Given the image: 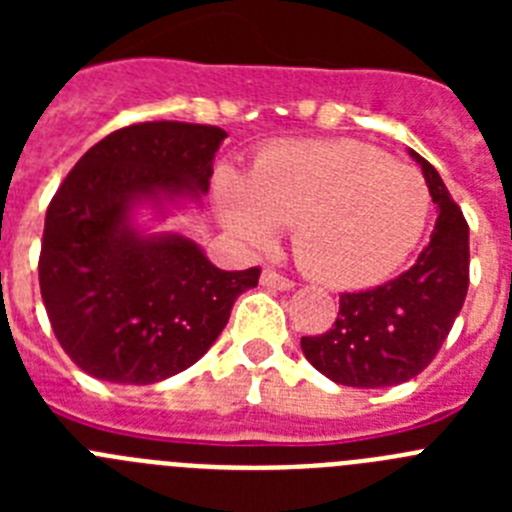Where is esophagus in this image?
Segmentation results:
<instances>
[{
	"instance_id": "esophagus-1",
	"label": "esophagus",
	"mask_w": 512,
	"mask_h": 512,
	"mask_svg": "<svg viewBox=\"0 0 512 512\" xmlns=\"http://www.w3.org/2000/svg\"><path fill=\"white\" fill-rule=\"evenodd\" d=\"M261 284L269 289H279V292H289V289L295 287V282H292V279L282 277V274L274 269H266L264 274H261Z\"/></svg>"
}]
</instances>
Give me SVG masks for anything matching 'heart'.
Listing matches in <instances>:
<instances>
[{
	"mask_svg": "<svg viewBox=\"0 0 512 512\" xmlns=\"http://www.w3.org/2000/svg\"><path fill=\"white\" fill-rule=\"evenodd\" d=\"M217 202L241 241L271 246L292 228L302 271L333 287H366L418 246L431 192L418 169L359 140H292L266 148L243 182L225 176Z\"/></svg>",
	"mask_w": 512,
	"mask_h": 512,
	"instance_id": "obj_1",
	"label": "heart"
}]
</instances>
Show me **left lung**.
<instances>
[{"mask_svg":"<svg viewBox=\"0 0 512 512\" xmlns=\"http://www.w3.org/2000/svg\"><path fill=\"white\" fill-rule=\"evenodd\" d=\"M410 156L438 205L431 243L392 282L343 292L333 328L300 341L305 359L336 384L379 390L418 377L443 346L467 297V220L438 171L415 151Z\"/></svg>","mask_w":512,"mask_h":512,"instance_id":"1","label":"left lung"}]
</instances>
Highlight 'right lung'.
Instances as JSON below:
<instances>
[{"instance_id": "1", "label": "right lung", "mask_w": 512, "mask_h": 512, "mask_svg": "<svg viewBox=\"0 0 512 512\" xmlns=\"http://www.w3.org/2000/svg\"><path fill=\"white\" fill-rule=\"evenodd\" d=\"M228 133L192 122H140L76 161L45 212L40 295L76 366L102 382L153 384L207 354L238 295L261 271L217 269L179 233L140 228L200 205Z\"/></svg>"}]
</instances>
